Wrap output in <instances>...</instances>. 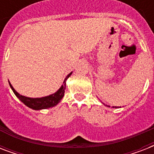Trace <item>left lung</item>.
<instances>
[{
    "label": "left lung",
    "mask_w": 154,
    "mask_h": 154,
    "mask_svg": "<svg viewBox=\"0 0 154 154\" xmlns=\"http://www.w3.org/2000/svg\"><path fill=\"white\" fill-rule=\"evenodd\" d=\"M108 106V105H107ZM108 107H110V106H108ZM112 108H118V107H117V106H112Z\"/></svg>",
    "instance_id": "obj_1"
}]
</instances>
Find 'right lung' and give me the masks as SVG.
Returning a JSON list of instances; mask_svg holds the SVG:
<instances>
[{
    "label": "right lung",
    "mask_w": 154,
    "mask_h": 154,
    "mask_svg": "<svg viewBox=\"0 0 154 154\" xmlns=\"http://www.w3.org/2000/svg\"><path fill=\"white\" fill-rule=\"evenodd\" d=\"M71 72L70 73L67 75V77H65V81L63 82V85L60 86V88L58 89L57 91L56 92L55 94H53L47 97H39V98H31V97H27L22 96L16 91L15 89H13L12 85L9 83L11 89L13 91L14 94L18 98L20 99V101L23 102L26 106H28L30 109L35 110H40V109H49V108L53 107L60 102V100L63 98L64 94H65V84H66V80L71 76L72 74Z\"/></svg>",
    "instance_id": "right-lung-1"
}]
</instances>
